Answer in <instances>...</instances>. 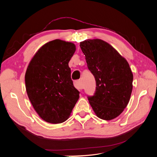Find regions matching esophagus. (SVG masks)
Here are the masks:
<instances>
[{"instance_id": "obj_1", "label": "esophagus", "mask_w": 157, "mask_h": 157, "mask_svg": "<svg viewBox=\"0 0 157 157\" xmlns=\"http://www.w3.org/2000/svg\"><path fill=\"white\" fill-rule=\"evenodd\" d=\"M74 86L76 88H77L78 90H82L83 89V86L82 84V82L80 80H75L74 82Z\"/></svg>"}]
</instances>
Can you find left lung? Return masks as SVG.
Returning a JSON list of instances; mask_svg holds the SVG:
<instances>
[{"label": "left lung", "instance_id": "left-lung-1", "mask_svg": "<svg viewBox=\"0 0 157 157\" xmlns=\"http://www.w3.org/2000/svg\"><path fill=\"white\" fill-rule=\"evenodd\" d=\"M80 46L96 82L94 95L88 96L90 105L101 119H114L130 101L133 87L130 65L111 45L101 39L86 40Z\"/></svg>", "mask_w": 157, "mask_h": 157}]
</instances>
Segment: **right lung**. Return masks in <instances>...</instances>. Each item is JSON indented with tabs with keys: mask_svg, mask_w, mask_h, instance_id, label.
Returning <instances> with one entry per match:
<instances>
[{
	"mask_svg": "<svg viewBox=\"0 0 157 157\" xmlns=\"http://www.w3.org/2000/svg\"><path fill=\"white\" fill-rule=\"evenodd\" d=\"M75 50L72 42L50 41L36 52L27 67V96L38 115L47 122L67 121L79 98L68 64Z\"/></svg>",
	"mask_w": 157,
	"mask_h": 157,
	"instance_id": "obj_1",
	"label": "right lung"
}]
</instances>
